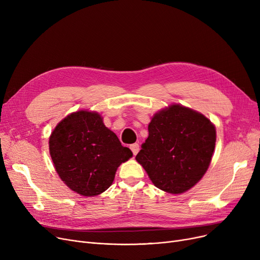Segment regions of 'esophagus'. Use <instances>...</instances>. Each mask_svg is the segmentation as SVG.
<instances>
[{"instance_id": "1", "label": "esophagus", "mask_w": 260, "mask_h": 260, "mask_svg": "<svg viewBox=\"0 0 260 260\" xmlns=\"http://www.w3.org/2000/svg\"><path fill=\"white\" fill-rule=\"evenodd\" d=\"M129 148L132 149V152H133L134 155H137L138 152H139V144L138 143H133V144H131Z\"/></svg>"}]
</instances>
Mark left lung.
Listing matches in <instances>:
<instances>
[{
    "label": "left lung",
    "instance_id": "8db88e82",
    "mask_svg": "<svg viewBox=\"0 0 260 260\" xmlns=\"http://www.w3.org/2000/svg\"><path fill=\"white\" fill-rule=\"evenodd\" d=\"M215 143L216 127L210 119L174 103L153 116L136 160L156 187L182 194L207 173Z\"/></svg>",
    "mask_w": 260,
    "mask_h": 260
}]
</instances>
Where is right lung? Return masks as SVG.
Here are the masks:
<instances>
[{"mask_svg":"<svg viewBox=\"0 0 260 260\" xmlns=\"http://www.w3.org/2000/svg\"><path fill=\"white\" fill-rule=\"evenodd\" d=\"M49 154L61 180L93 197L113 184L118 168L133 157L97 112L81 109L61 120L49 137Z\"/></svg>","mask_w":260,"mask_h":260,"instance_id":"obj_1","label":"right lung"}]
</instances>
